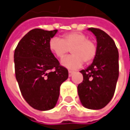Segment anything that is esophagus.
<instances>
[{"mask_svg":"<svg viewBox=\"0 0 130 130\" xmlns=\"http://www.w3.org/2000/svg\"><path fill=\"white\" fill-rule=\"evenodd\" d=\"M73 74H74V71H69V76H71L73 75Z\"/></svg>","mask_w":130,"mask_h":130,"instance_id":"34e87169","label":"esophagus"}]
</instances>
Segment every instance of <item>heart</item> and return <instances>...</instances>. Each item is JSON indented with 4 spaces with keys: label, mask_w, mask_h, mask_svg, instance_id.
Here are the masks:
<instances>
[{
    "label": "heart",
    "mask_w": 130,
    "mask_h": 130,
    "mask_svg": "<svg viewBox=\"0 0 130 130\" xmlns=\"http://www.w3.org/2000/svg\"><path fill=\"white\" fill-rule=\"evenodd\" d=\"M49 50L59 59H63L71 50L73 55L62 61L69 69H77L83 62L91 63L96 56L97 46L92 40L79 32H71L62 36L61 39L53 38L48 43Z\"/></svg>",
    "instance_id": "obj_1"
}]
</instances>
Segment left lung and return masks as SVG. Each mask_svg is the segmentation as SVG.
<instances>
[{
	"label": "left lung",
	"mask_w": 130,
	"mask_h": 130,
	"mask_svg": "<svg viewBox=\"0 0 130 130\" xmlns=\"http://www.w3.org/2000/svg\"><path fill=\"white\" fill-rule=\"evenodd\" d=\"M97 41V54L93 63L80 72L83 81L78 94L84 107L90 109L104 107L112 99L119 77V53L114 40L100 28H89Z\"/></svg>",
	"instance_id": "obj_1"
}]
</instances>
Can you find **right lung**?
Returning a JSON list of instances; mask_svg holds the SVG:
<instances>
[{"instance_id":"obj_1","label":"right lung","mask_w":130,"mask_h":130,"mask_svg":"<svg viewBox=\"0 0 130 130\" xmlns=\"http://www.w3.org/2000/svg\"><path fill=\"white\" fill-rule=\"evenodd\" d=\"M56 32L33 29L15 49V74L21 94L30 107L41 111L56 106L60 86L69 76L67 69L60 65L48 48Z\"/></svg>"}]
</instances>
